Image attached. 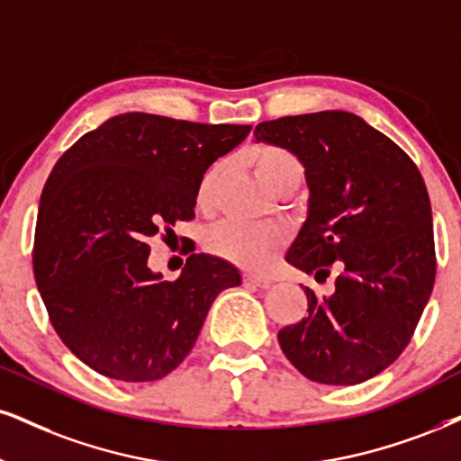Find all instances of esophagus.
I'll return each instance as SVG.
<instances>
[{
	"mask_svg": "<svg viewBox=\"0 0 461 461\" xmlns=\"http://www.w3.org/2000/svg\"><path fill=\"white\" fill-rule=\"evenodd\" d=\"M243 280H246L248 284H254V286H258V288H269L271 286V277H265V276L248 274L246 277H243Z\"/></svg>",
	"mask_w": 461,
	"mask_h": 461,
	"instance_id": "obj_1",
	"label": "esophagus"
}]
</instances>
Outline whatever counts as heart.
I'll use <instances>...</instances> for the list:
<instances>
[{
    "label": "heart",
    "mask_w": 461,
    "mask_h": 461,
    "mask_svg": "<svg viewBox=\"0 0 461 461\" xmlns=\"http://www.w3.org/2000/svg\"><path fill=\"white\" fill-rule=\"evenodd\" d=\"M248 162L252 164L258 179L277 196L293 194L303 181V164L293 151L277 145H260L248 153ZM224 167L213 164L204 173L196 192V204L209 209L213 204L215 192ZM207 248L218 257L243 267L249 271H260L269 267L284 246V230L277 226H243L235 221H224L207 232Z\"/></svg>",
    "instance_id": "heart-1"
}]
</instances>
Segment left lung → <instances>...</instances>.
<instances>
[{
    "label": "left lung",
    "mask_w": 461,
    "mask_h": 461,
    "mask_svg": "<svg viewBox=\"0 0 461 461\" xmlns=\"http://www.w3.org/2000/svg\"><path fill=\"white\" fill-rule=\"evenodd\" d=\"M254 139L293 151L305 168L308 218L286 260L329 276L335 293L308 294V316L277 333L305 378L359 384L389 367L411 342L434 288L431 207L414 162L389 136L346 111L280 117Z\"/></svg>",
    "instance_id": "obj_1"
}]
</instances>
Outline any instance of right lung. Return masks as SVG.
Wrapping results in <instances>:
<instances>
[{
  "instance_id": "1",
  "label": "right lung",
  "mask_w": 461,
  "mask_h": 461,
  "mask_svg": "<svg viewBox=\"0 0 461 461\" xmlns=\"http://www.w3.org/2000/svg\"><path fill=\"white\" fill-rule=\"evenodd\" d=\"M249 130L123 113L57 160L40 196L33 276L50 325L85 366L123 383L164 378L213 299L240 286V269L212 254L187 257L167 282L147 267V241L194 218L204 170Z\"/></svg>"
}]
</instances>
